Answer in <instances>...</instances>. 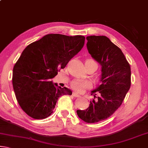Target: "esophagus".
I'll list each match as a JSON object with an SVG mask.
<instances>
[{
	"mask_svg": "<svg viewBox=\"0 0 148 148\" xmlns=\"http://www.w3.org/2000/svg\"><path fill=\"white\" fill-rule=\"evenodd\" d=\"M72 95H73V96L75 97H81L79 95L76 93V92H73V93H72Z\"/></svg>",
	"mask_w": 148,
	"mask_h": 148,
	"instance_id": "obj_1",
	"label": "esophagus"
}]
</instances>
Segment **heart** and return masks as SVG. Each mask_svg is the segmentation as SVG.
<instances>
[{
  "instance_id": "obj_1",
  "label": "heart",
  "mask_w": 148,
  "mask_h": 148,
  "mask_svg": "<svg viewBox=\"0 0 148 148\" xmlns=\"http://www.w3.org/2000/svg\"><path fill=\"white\" fill-rule=\"evenodd\" d=\"M86 62L93 64L95 66H96L97 69V67H98V64H97V62L93 59H87ZM96 80L97 82L100 81V77H97ZM71 86L74 91L78 92H83L86 89L90 88L91 86V84L89 81H87V80L76 79H74L73 81H72L71 83Z\"/></svg>"
}]
</instances>
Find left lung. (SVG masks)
<instances>
[{
	"label": "left lung",
	"mask_w": 148,
	"mask_h": 148,
	"mask_svg": "<svg viewBox=\"0 0 148 148\" xmlns=\"http://www.w3.org/2000/svg\"><path fill=\"white\" fill-rule=\"evenodd\" d=\"M86 39L89 53L102 66V84L91 91L94 99L88 108L77 110V114L85 122L93 123L108 119L121 106L131 87V72L121 49L108 37L89 36Z\"/></svg>",
	"instance_id": "8db88e82"
}]
</instances>
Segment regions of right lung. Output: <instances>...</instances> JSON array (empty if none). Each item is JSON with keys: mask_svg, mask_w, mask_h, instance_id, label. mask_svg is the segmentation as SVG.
Listing matches in <instances>:
<instances>
[{"mask_svg": "<svg viewBox=\"0 0 148 148\" xmlns=\"http://www.w3.org/2000/svg\"><path fill=\"white\" fill-rule=\"evenodd\" d=\"M85 36L49 34L25 49L13 69L12 84L21 109L36 119L49 116L62 95H71L66 87L51 79L64 69L84 46Z\"/></svg>", "mask_w": 148, "mask_h": 148, "instance_id": "right-lung-1", "label": "right lung"}]
</instances>
